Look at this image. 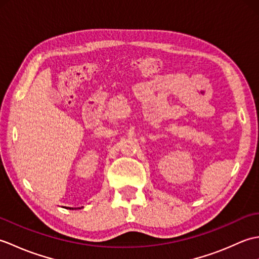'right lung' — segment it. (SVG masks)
<instances>
[{
  "instance_id": "obj_1",
  "label": "right lung",
  "mask_w": 259,
  "mask_h": 259,
  "mask_svg": "<svg viewBox=\"0 0 259 259\" xmlns=\"http://www.w3.org/2000/svg\"><path fill=\"white\" fill-rule=\"evenodd\" d=\"M70 209H71V208H70Z\"/></svg>"
}]
</instances>
